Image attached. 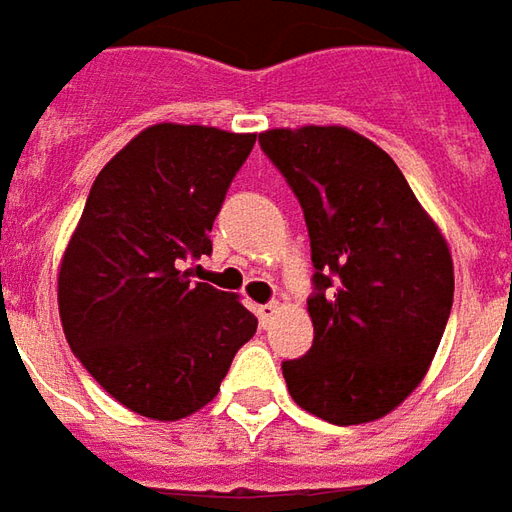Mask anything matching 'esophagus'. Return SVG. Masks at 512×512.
<instances>
[{"label":"esophagus","mask_w":512,"mask_h":512,"mask_svg":"<svg viewBox=\"0 0 512 512\" xmlns=\"http://www.w3.org/2000/svg\"><path fill=\"white\" fill-rule=\"evenodd\" d=\"M276 312H279V304H276V301H267V304H259V307H256V315H259L262 327H267V324L276 318Z\"/></svg>","instance_id":"34e87169"}]
</instances>
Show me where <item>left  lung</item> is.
I'll return each mask as SVG.
<instances>
[{
  "instance_id": "left-lung-1",
  "label": "left lung",
  "mask_w": 512,
  "mask_h": 512,
  "mask_svg": "<svg viewBox=\"0 0 512 512\" xmlns=\"http://www.w3.org/2000/svg\"><path fill=\"white\" fill-rule=\"evenodd\" d=\"M304 211L312 346L281 372L332 425L377 420L423 380L454 304L451 253L403 171L344 126L259 135Z\"/></svg>"
}]
</instances>
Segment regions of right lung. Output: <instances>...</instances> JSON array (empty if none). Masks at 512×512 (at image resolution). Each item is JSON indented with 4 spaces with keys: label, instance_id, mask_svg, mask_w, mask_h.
<instances>
[{
    "label": "right lung",
    "instance_id": "add662e5",
    "mask_svg": "<svg viewBox=\"0 0 512 512\" xmlns=\"http://www.w3.org/2000/svg\"><path fill=\"white\" fill-rule=\"evenodd\" d=\"M256 135L157 123L89 188L58 273L72 355L118 403L180 420L211 403L259 327L236 296L191 281Z\"/></svg>",
    "mask_w": 512,
    "mask_h": 512
}]
</instances>
